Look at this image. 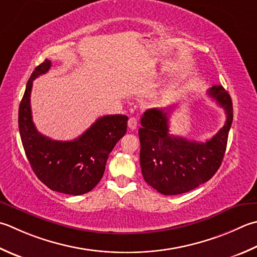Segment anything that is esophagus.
I'll return each instance as SVG.
<instances>
[{
	"label": "esophagus",
	"instance_id": "esophagus-1",
	"mask_svg": "<svg viewBox=\"0 0 257 257\" xmlns=\"http://www.w3.org/2000/svg\"><path fill=\"white\" fill-rule=\"evenodd\" d=\"M137 127H138V120H137V118L130 117L129 120H128V128L130 130H135V129H137Z\"/></svg>",
	"mask_w": 257,
	"mask_h": 257
}]
</instances>
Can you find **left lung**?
<instances>
[{
  "mask_svg": "<svg viewBox=\"0 0 257 257\" xmlns=\"http://www.w3.org/2000/svg\"><path fill=\"white\" fill-rule=\"evenodd\" d=\"M207 94L225 110L226 121L205 143L169 134L172 108L149 109L142 117L138 130L142 173L145 182L160 194L187 193L208 182L220 167L233 122V103L222 85H213Z\"/></svg>",
  "mask_w": 257,
  "mask_h": 257,
  "instance_id": "8db88e82",
  "label": "left lung"
}]
</instances>
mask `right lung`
Listing matches in <instances>:
<instances>
[{
    "label": "right lung",
    "instance_id": "1",
    "mask_svg": "<svg viewBox=\"0 0 257 257\" xmlns=\"http://www.w3.org/2000/svg\"><path fill=\"white\" fill-rule=\"evenodd\" d=\"M50 68L51 61L45 59L29 79L19 107L20 136L34 174L45 186L67 195H82L93 189L102 178L109 154L127 132L128 117L103 115L71 142L45 137L32 121L30 95L33 80Z\"/></svg>",
    "mask_w": 257,
    "mask_h": 257
}]
</instances>
